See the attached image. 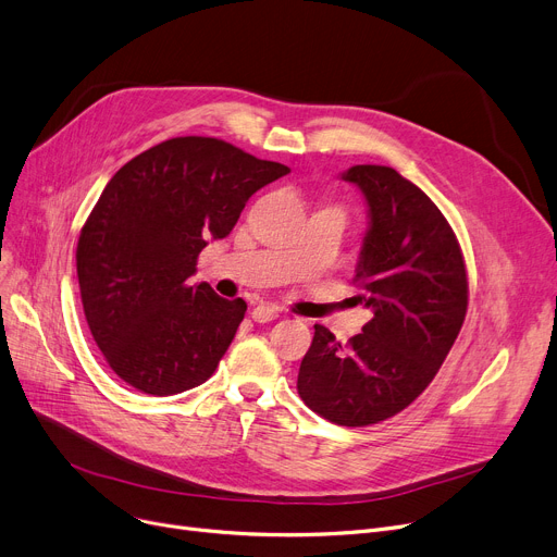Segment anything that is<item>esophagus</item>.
<instances>
[{
	"instance_id": "34e87169",
	"label": "esophagus",
	"mask_w": 557,
	"mask_h": 557,
	"mask_svg": "<svg viewBox=\"0 0 557 557\" xmlns=\"http://www.w3.org/2000/svg\"><path fill=\"white\" fill-rule=\"evenodd\" d=\"M280 313H282V309L275 305H257L250 315L255 323H271V320L280 318Z\"/></svg>"
}]
</instances>
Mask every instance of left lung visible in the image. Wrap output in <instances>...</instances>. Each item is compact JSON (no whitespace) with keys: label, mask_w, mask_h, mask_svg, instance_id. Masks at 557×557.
Instances as JSON below:
<instances>
[{"label":"left lung","mask_w":557,"mask_h":557,"mask_svg":"<svg viewBox=\"0 0 557 557\" xmlns=\"http://www.w3.org/2000/svg\"><path fill=\"white\" fill-rule=\"evenodd\" d=\"M341 178L366 198L357 300L372 318L347 345L315 325L298 393L334 424L368 426L433 382L462 327L467 275L454 230L418 185L379 164H355Z\"/></svg>","instance_id":"1"}]
</instances>
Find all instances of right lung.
<instances>
[{
	"mask_svg": "<svg viewBox=\"0 0 557 557\" xmlns=\"http://www.w3.org/2000/svg\"><path fill=\"white\" fill-rule=\"evenodd\" d=\"M288 171L214 137H173L112 175L81 230L76 271L87 325L128 386L164 397L212 376L246 302L189 284L196 259Z\"/></svg>",
	"mask_w": 557,
	"mask_h": 557,
	"instance_id": "add662e5",
	"label": "right lung"
}]
</instances>
